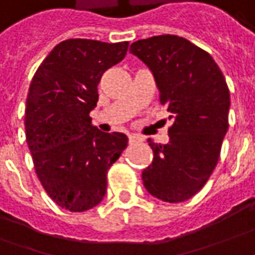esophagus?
Wrapping results in <instances>:
<instances>
[{
	"label": "esophagus",
	"instance_id": "obj_1",
	"mask_svg": "<svg viewBox=\"0 0 255 255\" xmlns=\"http://www.w3.org/2000/svg\"><path fill=\"white\" fill-rule=\"evenodd\" d=\"M128 140H129V143H136V142H142V138H140L139 135H136V133H131L129 136H128Z\"/></svg>",
	"mask_w": 255,
	"mask_h": 255
}]
</instances>
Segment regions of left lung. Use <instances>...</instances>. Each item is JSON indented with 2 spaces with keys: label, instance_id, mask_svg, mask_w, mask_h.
Instances as JSON below:
<instances>
[{
  "label": "left lung",
  "instance_id": "1",
  "mask_svg": "<svg viewBox=\"0 0 255 255\" xmlns=\"http://www.w3.org/2000/svg\"><path fill=\"white\" fill-rule=\"evenodd\" d=\"M129 52L150 69L160 103L174 120L167 145L147 139L154 156L142 181L163 202H185L206 185L218 163L229 127L227 81L210 53L178 35L135 41Z\"/></svg>",
  "mask_w": 255,
  "mask_h": 255
}]
</instances>
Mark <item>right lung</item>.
<instances>
[{
    "instance_id": "obj_1",
    "label": "right lung",
    "mask_w": 255,
    "mask_h": 255,
    "mask_svg": "<svg viewBox=\"0 0 255 255\" xmlns=\"http://www.w3.org/2000/svg\"><path fill=\"white\" fill-rule=\"evenodd\" d=\"M127 49V41H62L28 88L24 128L37 177L53 202L72 213L102 202L108 170L128 145L127 135L102 132L90 117L102 74Z\"/></svg>"
}]
</instances>
